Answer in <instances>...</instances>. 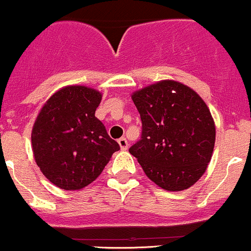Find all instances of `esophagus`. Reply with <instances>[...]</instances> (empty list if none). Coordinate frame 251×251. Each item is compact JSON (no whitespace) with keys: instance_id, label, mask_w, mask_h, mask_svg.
<instances>
[{"instance_id":"34e87169","label":"esophagus","mask_w":251,"mask_h":251,"mask_svg":"<svg viewBox=\"0 0 251 251\" xmlns=\"http://www.w3.org/2000/svg\"><path fill=\"white\" fill-rule=\"evenodd\" d=\"M118 144H120V146L122 150H126V149H128V141H126V138L118 139Z\"/></svg>"}]
</instances>
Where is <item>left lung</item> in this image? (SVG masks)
Here are the masks:
<instances>
[{"label":"left lung","instance_id":"obj_1","mask_svg":"<svg viewBox=\"0 0 251 251\" xmlns=\"http://www.w3.org/2000/svg\"><path fill=\"white\" fill-rule=\"evenodd\" d=\"M140 113L141 139L129 152L149 179L168 192L188 189L206 171L216 128L209 107L189 86L161 80L131 95Z\"/></svg>","mask_w":251,"mask_h":251}]
</instances>
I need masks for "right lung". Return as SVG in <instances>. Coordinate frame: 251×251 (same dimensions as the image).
<instances>
[{
  "mask_svg": "<svg viewBox=\"0 0 251 251\" xmlns=\"http://www.w3.org/2000/svg\"><path fill=\"white\" fill-rule=\"evenodd\" d=\"M102 95L95 89L69 85L42 106L31 131L36 165L58 188L79 190L96 179L120 150L95 117Z\"/></svg>",
  "mask_w": 251,
  "mask_h": 251,
  "instance_id": "1",
  "label": "right lung"
}]
</instances>
